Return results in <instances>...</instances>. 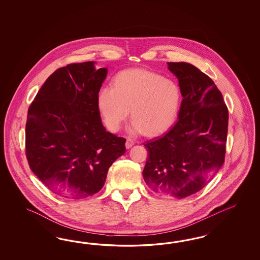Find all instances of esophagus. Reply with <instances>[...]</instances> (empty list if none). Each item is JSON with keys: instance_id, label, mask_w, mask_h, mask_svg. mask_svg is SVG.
<instances>
[{"instance_id": "34e87169", "label": "esophagus", "mask_w": 260, "mask_h": 260, "mask_svg": "<svg viewBox=\"0 0 260 260\" xmlns=\"http://www.w3.org/2000/svg\"><path fill=\"white\" fill-rule=\"evenodd\" d=\"M134 145V140H132V139H129V138H127L126 141V149H131L133 146Z\"/></svg>"}]
</instances>
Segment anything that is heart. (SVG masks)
Returning <instances> with one entry per match:
<instances>
[{
    "instance_id": "1",
    "label": "heart",
    "mask_w": 260,
    "mask_h": 260,
    "mask_svg": "<svg viewBox=\"0 0 260 260\" xmlns=\"http://www.w3.org/2000/svg\"><path fill=\"white\" fill-rule=\"evenodd\" d=\"M181 100L178 86L148 70H127L119 73L114 87L103 86L98 107L107 126L117 132L129 114L131 134L155 136L166 132L177 115Z\"/></svg>"
}]
</instances>
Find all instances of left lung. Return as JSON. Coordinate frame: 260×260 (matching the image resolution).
Returning <instances> with one entry per match:
<instances>
[{"instance_id":"left-lung-1","label":"left lung","mask_w":260,"mask_h":260,"mask_svg":"<svg viewBox=\"0 0 260 260\" xmlns=\"http://www.w3.org/2000/svg\"><path fill=\"white\" fill-rule=\"evenodd\" d=\"M178 79L182 100L176 124L147 141L143 171L156 193L185 198L204 187L224 163L229 113L213 80L189 63H168Z\"/></svg>"}]
</instances>
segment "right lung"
Listing matches in <instances>:
<instances>
[{
	"label": "right lung",
	"instance_id": "1",
	"mask_svg": "<svg viewBox=\"0 0 260 260\" xmlns=\"http://www.w3.org/2000/svg\"><path fill=\"white\" fill-rule=\"evenodd\" d=\"M94 62L54 71L29 106L25 154L34 173L64 198H85L102 189L112 163L126 152V139L106 131L98 93L108 70Z\"/></svg>",
	"mask_w": 260,
	"mask_h": 260
}]
</instances>
